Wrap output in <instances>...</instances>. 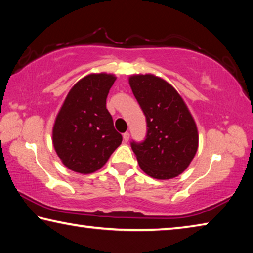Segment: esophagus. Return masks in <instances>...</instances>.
Returning a JSON list of instances; mask_svg holds the SVG:
<instances>
[{
	"label": "esophagus",
	"mask_w": 253,
	"mask_h": 253,
	"mask_svg": "<svg viewBox=\"0 0 253 253\" xmlns=\"http://www.w3.org/2000/svg\"><path fill=\"white\" fill-rule=\"evenodd\" d=\"M123 138H124V142H128V140H129V132L128 131H126V132H124L123 134Z\"/></svg>",
	"instance_id": "obj_1"
}]
</instances>
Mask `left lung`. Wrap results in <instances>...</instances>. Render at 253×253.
Returning <instances> with one entry per match:
<instances>
[{"label": "left lung", "mask_w": 253, "mask_h": 253, "mask_svg": "<svg viewBox=\"0 0 253 253\" xmlns=\"http://www.w3.org/2000/svg\"><path fill=\"white\" fill-rule=\"evenodd\" d=\"M129 84L147 123L144 142L130 143L140 169L157 179L178 176L199 147L198 127L190 110L173 85L160 77L134 75Z\"/></svg>", "instance_id": "left-lung-1"}]
</instances>
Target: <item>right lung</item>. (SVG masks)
Segmentation results:
<instances>
[{"label":"right lung","instance_id":"1","mask_svg":"<svg viewBox=\"0 0 253 253\" xmlns=\"http://www.w3.org/2000/svg\"><path fill=\"white\" fill-rule=\"evenodd\" d=\"M116 77L90 74L68 92L55 118L52 143L68 169L81 174L96 172L122 144L106 99Z\"/></svg>","mask_w":253,"mask_h":253}]
</instances>
